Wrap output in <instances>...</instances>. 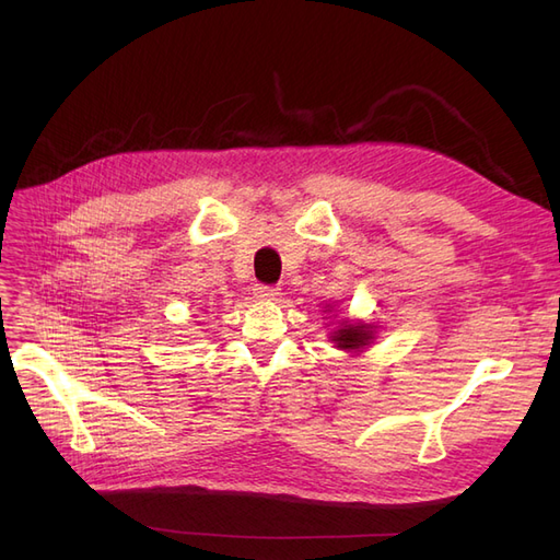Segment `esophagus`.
<instances>
[{"instance_id":"34e87169","label":"esophagus","mask_w":560,"mask_h":560,"mask_svg":"<svg viewBox=\"0 0 560 560\" xmlns=\"http://www.w3.org/2000/svg\"><path fill=\"white\" fill-rule=\"evenodd\" d=\"M254 296L261 299V301H276L280 296V290H278V287L257 284V287H254Z\"/></svg>"}]
</instances>
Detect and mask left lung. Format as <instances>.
Masks as SVG:
<instances>
[{
  "instance_id": "1",
  "label": "left lung",
  "mask_w": 560,
  "mask_h": 560,
  "mask_svg": "<svg viewBox=\"0 0 560 560\" xmlns=\"http://www.w3.org/2000/svg\"><path fill=\"white\" fill-rule=\"evenodd\" d=\"M327 311L331 313V303L327 306ZM376 334H378V325H371V322H364V319L341 317V319H338V325L329 331V341L338 350L360 354L366 348L374 346Z\"/></svg>"
}]
</instances>
